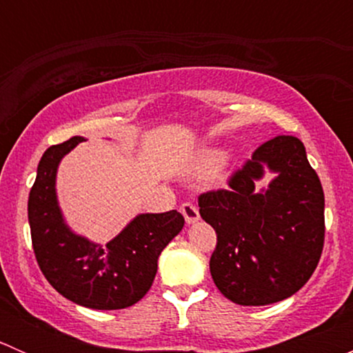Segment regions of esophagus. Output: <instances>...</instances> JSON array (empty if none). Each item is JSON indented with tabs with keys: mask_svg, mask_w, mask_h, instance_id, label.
Returning <instances> with one entry per match:
<instances>
[{
	"mask_svg": "<svg viewBox=\"0 0 353 353\" xmlns=\"http://www.w3.org/2000/svg\"><path fill=\"white\" fill-rule=\"evenodd\" d=\"M181 213L184 215V220H186V223H196L199 220V212L196 206L193 205V203H184L183 206H181Z\"/></svg>",
	"mask_w": 353,
	"mask_h": 353,
	"instance_id": "34e87169",
	"label": "esophagus"
}]
</instances>
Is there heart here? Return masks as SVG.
I'll return each mask as SVG.
<instances>
[{
  "label": "heart",
  "mask_w": 353,
  "mask_h": 353,
  "mask_svg": "<svg viewBox=\"0 0 353 353\" xmlns=\"http://www.w3.org/2000/svg\"><path fill=\"white\" fill-rule=\"evenodd\" d=\"M225 154L220 150H205L198 155L196 159V172L206 174L212 172L216 165L223 160Z\"/></svg>",
  "instance_id": "obj_1"
}]
</instances>
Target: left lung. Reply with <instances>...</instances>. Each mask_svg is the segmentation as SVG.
<instances>
[{
    "instance_id": "8db88e82",
    "label": "left lung",
    "mask_w": 353,
    "mask_h": 353,
    "mask_svg": "<svg viewBox=\"0 0 353 353\" xmlns=\"http://www.w3.org/2000/svg\"><path fill=\"white\" fill-rule=\"evenodd\" d=\"M266 173L272 181L259 187ZM229 184L199 196V215L219 239L213 282L239 305L290 297L311 279L325 243V193L304 143L295 137L266 141Z\"/></svg>"
}]
</instances>
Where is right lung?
<instances>
[{
    "mask_svg": "<svg viewBox=\"0 0 353 353\" xmlns=\"http://www.w3.org/2000/svg\"><path fill=\"white\" fill-rule=\"evenodd\" d=\"M83 137L49 147L37 165L28 194V223L35 258L42 273L63 297L99 311L137 304L150 290L159 256L183 230L177 210L138 213L109 243H94L68 225L59 206L56 177L65 155Z\"/></svg>",
    "mask_w": 353,
    "mask_h": 353,
    "instance_id": "add662e5",
    "label": "right lung"
}]
</instances>
